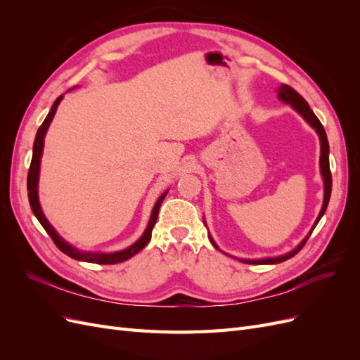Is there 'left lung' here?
<instances>
[{"instance_id":"8db88e82","label":"left lung","mask_w":360,"mask_h":360,"mask_svg":"<svg viewBox=\"0 0 360 360\" xmlns=\"http://www.w3.org/2000/svg\"><path fill=\"white\" fill-rule=\"evenodd\" d=\"M278 96H279V99L282 101V102H285V103H290L294 110H296L304 120H307V122L317 130V134H319V136H320V143H321V156H320V168H321V176H323V180H324V201H323V207H321V212H320V214H319V217H317V221H315V225L312 226V230H311V233L303 238L302 240V243L296 248V249H292L291 252H288V254H285V255H281V257H276V258H263V259H240L242 263H248V264H278V263H282V261H285V259H290L291 257H294L296 255L299 250L304 246V243L308 242V238H309V236L312 234V231H314V228L317 226V224H319V221L321 219V216L324 214V212H326V209H328V204H329V200H330V192H332V174H330V167H329V141H328V136H326V130H324V127H323V124L320 123V120L317 118V115H315L314 112H312V110L309 108V105H308V102L303 99V97L294 90V89H291L290 85H287V84H282L281 86H279V90H278ZM210 242L213 243V246L216 248V249H219L216 246V243L213 242V238L210 237Z\"/></svg>"}]
</instances>
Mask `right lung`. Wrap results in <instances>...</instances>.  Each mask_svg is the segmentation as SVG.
I'll return each instance as SVG.
<instances>
[{
	"label": "right lung",
	"mask_w": 360,
	"mask_h": 360,
	"mask_svg": "<svg viewBox=\"0 0 360 360\" xmlns=\"http://www.w3.org/2000/svg\"><path fill=\"white\" fill-rule=\"evenodd\" d=\"M63 99V96L57 97L56 102H53L49 114L46 115L45 122L41 123V126L37 130V135L34 139V146H32V158H31V165L28 169V179H27V189H28V201L31 205V210L34 213V216L39 219V222L41 224V226L45 228V231L49 234V237L52 238V242L56 243V246L64 252L66 255H69L73 259L78 261H86V263H96V264H117L122 263V261H126L129 258H132L135 254H138L141 249L146 248V245L150 242L151 238V231H153V226L156 224L158 214H159V209L160 204L165 198V195L168 193V191L165 193H162V197L158 200V202L153 207V212H151L150 216V222L146 228V231L143 234V237L139 238L138 242H135L132 246H129L124 250H120V252H114V254H102V252H82V250H78L76 248L70 246L68 242H64L63 238L58 236V233L53 230V226L48 222V219L43 214L40 204H39V197H37V183H39V171H40V158H41V151H43V143H45V135L46 130L52 122L53 114L57 111V106L60 105Z\"/></svg>",
	"instance_id": "obj_1"
}]
</instances>
